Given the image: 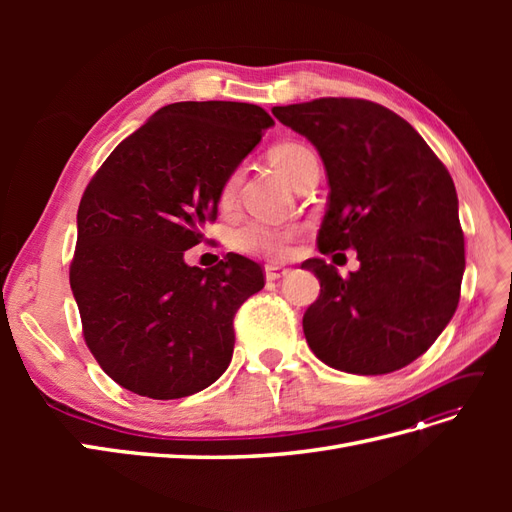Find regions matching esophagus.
Here are the masks:
<instances>
[{
	"label": "esophagus",
	"mask_w": 512,
	"mask_h": 512,
	"mask_svg": "<svg viewBox=\"0 0 512 512\" xmlns=\"http://www.w3.org/2000/svg\"><path fill=\"white\" fill-rule=\"evenodd\" d=\"M290 271L288 269H284V267H267L265 269V277H267V282H277V280H282V277H286Z\"/></svg>",
	"instance_id": "obj_1"
}]
</instances>
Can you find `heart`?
<instances>
[{
  "label": "heart",
  "instance_id": "1",
  "mask_svg": "<svg viewBox=\"0 0 512 512\" xmlns=\"http://www.w3.org/2000/svg\"><path fill=\"white\" fill-rule=\"evenodd\" d=\"M269 158H271V164L292 183L294 177L301 173V168L316 156L303 145L282 143L271 151ZM237 183H239V173H232L224 181L220 190V203L224 207L235 200ZM290 239H292V228L269 226L260 222L245 224L243 228L237 230L235 235V243L241 252L254 254V256H267V258H282L286 254V245Z\"/></svg>",
  "mask_w": 512,
  "mask_h": 512
}]
</instances>
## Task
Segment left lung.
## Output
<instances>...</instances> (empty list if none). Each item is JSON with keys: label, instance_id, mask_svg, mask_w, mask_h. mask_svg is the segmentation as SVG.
Segmentation results:
<instances>
[{"label": "left lung", "instance_id": "left-lung-1", "mask_svg": "<svg viewBox=\"0 0 512 512\" xmlns=\"http://www.w3.org/2000/svg\"><path fill=\"white\" fill-rule=\"evenodd\" d=\"M312 143L327 170L320 252L356 250L342 277L305 260L320 297L303 333L322 363L359 376L391 374L425 354L451 322L466 269L455 183L406 119L359 98L273 106Z\"/></svg>", "mask_w": 512, "mask_h": 512}]
</instances>
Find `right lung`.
Wrapping results in <instances>:
<instances>
[{
	"label": "right lung",
	"mask_w": 512,
	"mask_h": 512,
	"mask_svg": "<svg viewBox=\"0 0 512 512\" xmlns=\"http://www.w3.org/2000/svg\"><path fill=\"white\" fill-rule=\"evenodd\" d=\"M271 126L256 104H168L89 181L70 286L91 354L123 389L179 399L226 371L232 318L265 275L239 254L200 269L185 265L183 252L203 239L224 181Z\"/></svg>",
	"instance_id": "right-lung-1"
}]
</instances>
